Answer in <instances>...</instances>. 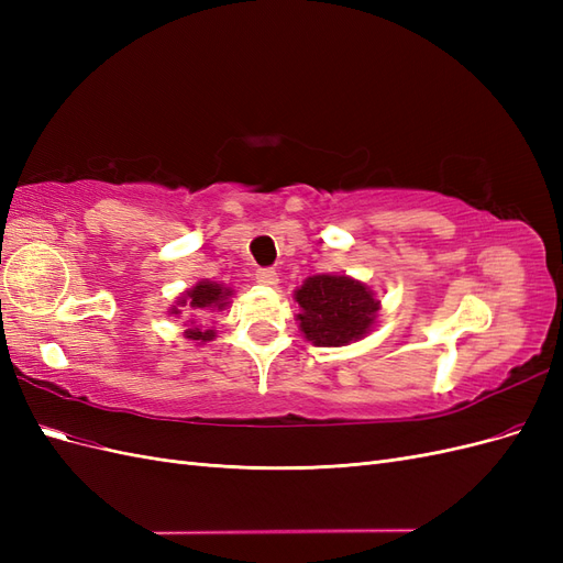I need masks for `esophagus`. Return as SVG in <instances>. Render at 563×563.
I'll list each match as a JSON object with an SVG mask.
<instances>
[{
	"label": "esophagus",
	"mask_w": 563,
	"mask_h": 563,
	"mask_svg": "<svg viewBox=\"0 0 563 563\" xmlns=\"http://www.w3.org/2000/svg\"><path fill=\"white\" fill-rule=\"evenodd\" d=\"M255 279H258V284H265V286H277L279 284L277 269H272V267H263V269L255 272Z\"/></svg>",
	"instance_id": "34e87169"
}]
</instances>
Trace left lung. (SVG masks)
I'll use <instances>...</instances> for the list:
<instances>
[{
  "mask_svg": "<svg viewBox=\"0 0 563 563\" xmlns=\"http://www.w3.org/2000/svg\"><path fill=\"white\" fill-rule=\"evenodd\" d=\"M294 300L302 335L317 347H343L373 331L380 317V300L373 288L347 275H312Z\"/></svg>",
  "mask_w": 563,
  "mask_h": 563,
  "instance_id": "8db88e82",
  "label": "left lung"
}]
</instances>
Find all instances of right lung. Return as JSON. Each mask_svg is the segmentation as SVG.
Listing matches in <instances>:
<instances>
[{
  "mask_svg": "<svg viewBox=\"0 0 563 563\" xmlns=\"http://www.w3.org/2000/svg\"><path fill=\"white\" fill-rule=\"evenodd\" d=\"M232 296H234V291L230 286L211 282V279H201L176 298V305L168 310V314L180 317L183 312H187V321H183V327H185L183 335L195 340V343H199V345L209 343V340L216 338V331L203 329L199 321H203L209 314L228 310ZM183 307L186 308L185 311L181 310Z\"/></svg>",
  "mask_w": 563,
  "mask_h": 563,
  "instance_id": "right-lung-1",
  "label": "right lung"
}]
</instances>
